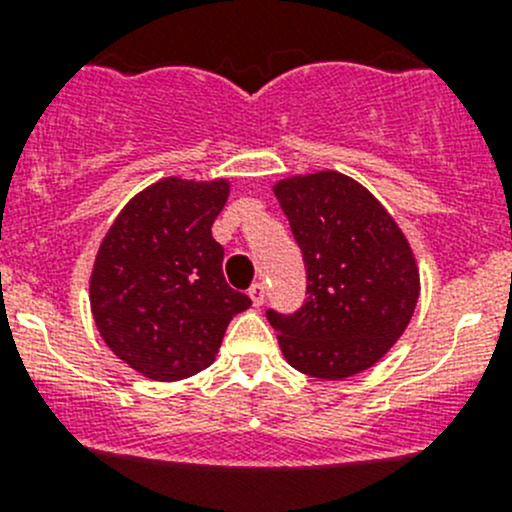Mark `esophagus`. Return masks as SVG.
Returning a JSON list of instances; mask_svg holds the SVG:
<instances>
[{"label":"esophagus","instance_id":"1","mask_svg":"<svg viewBox=\"0 0 512 512\" xmlns=\"http://www.w3.org/2000/svg\"><path fill=\"white\" fill-rule=\"evenodd\" d=\"M265 297H267L265 285H262V282H255V285L250 287V299H252V304H255V307H260V304H265Z\"/></svg>","mask_w":512,"mask_h":512}]
</instances>
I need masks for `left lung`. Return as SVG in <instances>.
<instances>
[{"instance_id":"left-lung-1","label":"left lung","mask_w":512,"mask_h":512,"mask_svg":"<svg viewBox=\"0 0 512 512\" xmlns=\"http://www.w3.org/2000/svg\"><path fill=\"white\" fill-rule=\"evenodd\" d=\"M307 270V299L292 314L267 309L297 371L339 381L369 369L409 327L418 267L384 205L337 170L275 185Z\"/></svg>"}]
</instances>
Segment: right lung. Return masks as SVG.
I'll return each instance as SVG.
<instances>
[{
  "mask_svg": "<svg viewBox=\"0 0 512 512\" xmlns=\"http://www.w3.org/2000/svg\"><path fill=\"white\" fill-rule=\"evenodd\" d=\"M227 195V180H158L121 210L98 247L96 327L148 379L178 381L213 364L230 319L252 304L225 282V250L210 232Z\"/></svg>",
  "mask_w": 512,
  "mask_h": 512,
  "instance_id": "obj_1",
  "label": "right lung"
}]
</instances>
